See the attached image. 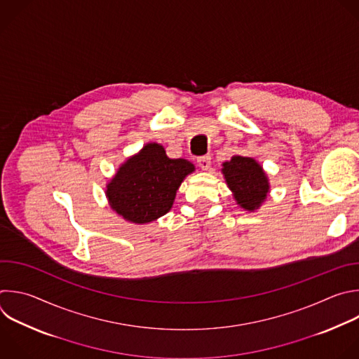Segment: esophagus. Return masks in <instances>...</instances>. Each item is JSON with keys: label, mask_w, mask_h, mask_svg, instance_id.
Listing matches in <instances>:
<instances>
[{"label": "esophagus", "mask_w": 359, "mask_h": 359, "mask_svg": "<svg viewBox=\"0 0 359 359\" xmlns=\"http://www.w3.org/2000/svg\"><path fill=\"white\" fill-rule=\"evenodd\" d=\"M197 163L203 170H207V169H210V165H211V156L210 155L200 156V158H197Z\"/></svg>", "instance_id": "obj_1"}]
</instances>
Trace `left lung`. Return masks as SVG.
Here are the masks:
<instances>
[{
  "instance_id": "left-lung-1",
  "label": "left lung",
  "mask_w": 359,
  "mask_h": 359,
  "mask_svg": "<svg viewBox=\"0 0 359 359\" xmlns=\"http://www.w3.org/2000/svg\"><path fill=\"white\" fill-rule=\"evenodd\" d=\"M222 173L233 197L243 208H258L269 191V183L261 165L252 158L232 156L222 165Z\"/></svg>"
}]
</instances>
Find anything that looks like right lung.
I'll list each match as a JSON object with an SVG mask.
<instances>
[{
  "instance_id": "1",
  "label": "right lung",
  "mask_w": 359,
  "mask_h": 359,
  "mask_svg": "<svg viewBox=\"0 0 359 359\" xmlns=\"http://www.w3.org/2000/svg\"><path fill=\"white\" fill-rule=\"evenodd\" d=\"M194 170L186 159H170L159 144H148L128 159L107 186L111 208L137 224L165 215L183 179Z\"/></svg>"
}]
</instances>
